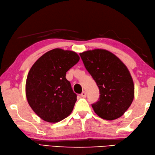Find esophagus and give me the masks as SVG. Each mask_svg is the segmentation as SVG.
I'll list each match as a JSON object with an SVG mask.
<instances>
[{
    "instance_id": "1",
    "label": "esophagus",
    "mask_w": 155,
    "mask_h": 155,
    "mask_svg": "<svg viewBox=\"0 0 155 155\" xmlns=\"http://www.w3.org/2000/svg\"><path fill=\"white\" fill-rule=\"evenodd\" d=\"M81 97H83V98H84V97H86V91H82V93L81 94Z\"/></svg>"
}]
</instances>
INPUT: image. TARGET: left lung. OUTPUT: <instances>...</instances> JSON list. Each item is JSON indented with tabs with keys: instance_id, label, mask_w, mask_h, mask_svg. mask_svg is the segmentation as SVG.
<instances>
[{
	"instance_id": "obj_1",
	"label": "left lung",
	"mask_w": 155,
	"mask_h": 155,
	"mask_svg": "<svg viewBox=\"0 0 155 155\" xmlns=\"http://www.w3.org/2000/svg\"><path fill=\"white\" fill-rule=\"evenodd\" d=\"M85 68L100 90L97 102L91 106L100 118L112 120L128 109L134 96V86L126 66L118 57L105 49L80 53Z\"/></svg>"
}]
</instances>
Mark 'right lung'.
<instances>
[{"instance_id":"1","label":"right lung","mask_w":155,"mask_h":155,"mask_svg":"<svg viewBox=\"0 0 155 155\" xmlns=\"http://www.w3.org/2000/svg\"><path fill=\"white\" fill-rule=\"evenodd\" d=\"M79 60L75 52L57 48L43 54L31 67L25 86L27 99L43 120L58 122L71 113L77 95L65 75Z\"/></svg>"}]
</instances>
